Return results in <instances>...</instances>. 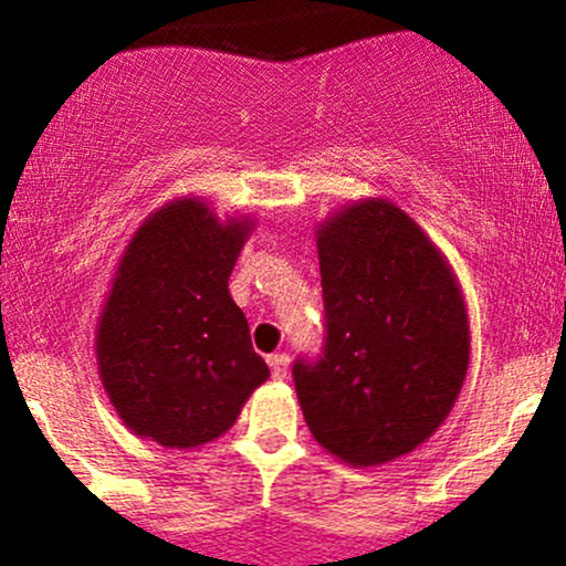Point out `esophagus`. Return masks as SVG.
Listing matches in <instances>:
<instances>
[{
  "label": "esophagus",
  "mask_w": 566,
  "mask_h": 566,
  "mask_svg": "<svg viewBox=\"0 0 566 566\" xmlns=\"http://www.w3.org/2000/svg\"><path fill=\"white\" fill-rule=\"evenodd\" d=\"M269 367H271V378L284 380V378H287V373H290V356L287 354L269 356Z\"/></svg>",
  "instance_id": "34e87169"
}]
</instances>
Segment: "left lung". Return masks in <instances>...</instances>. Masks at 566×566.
I'll return each instance as SVG.
<instances>
[{"mask_svg": "<svg viewBox=\"0 0 566 566\" xmlns=\"http://www.w3.org/2000/svg\"><path fill=\"white\" fill-rule=\"evenodd\" d=\"M327 343L295 361L311 437L354 469L418 450L444 423L471 365V322L444 252L391 199L316 223Z\"/></svg>", "mask_w": 566, "mask_h": 566, "instance_id": "1", "label": "left lung"}]
</instances>
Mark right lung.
<instances>
[{
	"label": "right lung",
	"mask_w": 566,
	"mask_h": 566,
	"mask_svg": "<svg viewBox=\"0 0 566 566\" xmlns=\"http://www.w3.org/2000/svg\"><path fill=\"white\" fill-rule=\"evenodd\" d=\"M258 218L201 197L165 201L129 237L95 327L103 391L135 437L197 450L269 380L229 276Z\"/></svg>",
	"instance_id": "1"
}]
</instances>
